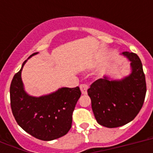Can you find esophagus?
<instances>
[{
    "label": "esophagus",
    "instance_id": "obj_1",
    "mask_svg": "<svg viewBox=\"0 0 153 153\" xmlns=\"http://www.w3.org/2000/svg\"><path fill=\"white\" fill-rule=\"evenodd\" d=\"M87 89H88L87 84H81L80 85V90H81L82 94H86V93H87Z\"/></svg>",
    "mask_w": 153,
    "mask_h": 153
}]
</instances>
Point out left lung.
I'll list each match as a JSON object with an SVG mask.
<instances>
[{"instance_id":"8db88e82","label":"left lung","mask_w":153,"mask_h":153,"mask_svg":"<svg viewBox=\"0 0 153 153\" xmlns=\"http://www.w3.org/2000/svg\"><path fill=\"white\" fill-rule=\"evenodd\" d=\"M122 55L130 61L131 74L121 80H109L105 76L94 82L87 91L96 121L107 128L133 121L142 108L147 91L140 58L128 51Z\"/></svg>"}]
</instances>
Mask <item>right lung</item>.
I'll return each instance as SVG.
<instances>
[{"mask_svg": "<svg viewBox=\"0 0 153 153\" xmlns=\"http://www.w3.org/2000/svg\"><path fill=\"white\" fill-rule=\"evenodd\" d=\"M26 62H23L10 85L11 109L16 121L25 132L39 140H52L66 135L71 128L72 114L81 96L80 89L62 87L39 98L28 95L21 79Z\"/></svg>", "mask_w": 153, "mask_h": 153, "instance_id": "1", "label": "right lung"}]
</instances>
